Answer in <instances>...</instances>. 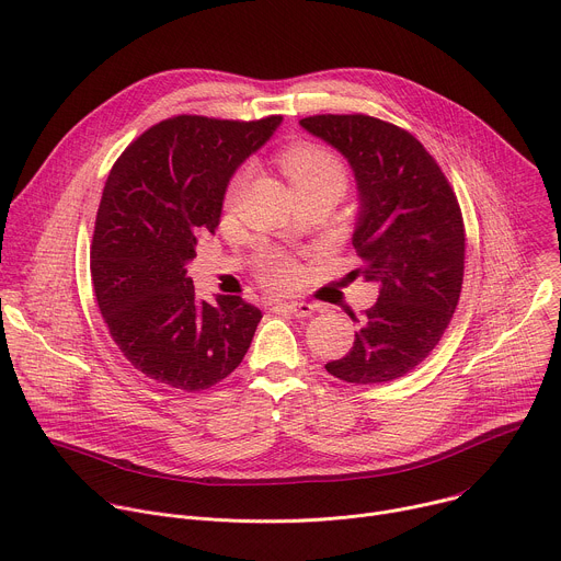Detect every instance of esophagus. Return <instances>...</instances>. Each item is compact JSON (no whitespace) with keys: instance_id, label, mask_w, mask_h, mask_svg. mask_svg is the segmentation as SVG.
Wrapping results in <instances>:
<instances>
[{"instance_id":"34e87169","label":"esophagus","mask_w":561,"mask_h":561,"mask_svg":"<svg viewBox=\"0 0 561 561\" xmlns=\"http://www.w3.org/2000/svg\"><path fill=\"white\" fill-rule=\"evenodd\" d=\"M277 308L284 310V312H290V314H295V317H308V314H312V310H314V306H312V304H306V301H286V304H279Z\"/></svg>"}]
</instances>
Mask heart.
<instances>
[{"instance_id": "b5f03b06", "label": "heart", "mask_w": 561, "mask_h": 561, "mask_svg": "<svg viewBox=\"0 0 561 561\" xmlns=\"http://www.w3.org/2000/svg\"><path fill=\"white\" fill-rule=\"evenodd\" d=\"M279 164L290 180L297 197L317 193V191H331L342 195L346 188V169L342 159L327 146H319L312 141H299L288 146L279 154ZM244 182V173H239L228 191L232 197L239 186ZM262 279L271 288L286 290L293 288L299 279V266L288 255H271L262 262Z\"/></svg>"}]
</instances>
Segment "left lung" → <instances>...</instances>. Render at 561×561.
I'll return each mask as SVG.
<instances>
[{
	"instance_id": "8db88e82",
	"label": "left lung",
	"mask_w": 561,
	"mask_h": 561,
	"mask_svg": "<svg viewBox=\"0 0 561 561\" xmlns=\"http://www.w3.org/2000/svg\"><path fill=\"white\" fill-rule=\"evenodd\" d=\"M299 124L337 148L355 173L353 247L364 266L348 277L379 284L353 348L327 370L351 383L404 377L439 344L463 282L466 234L457 195L435 157L409 130L370 115H312Z\"/></svg>"
}]
</instances>
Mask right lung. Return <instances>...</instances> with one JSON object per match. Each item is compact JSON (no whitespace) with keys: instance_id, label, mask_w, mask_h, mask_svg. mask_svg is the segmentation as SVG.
<instances>
[{"instance_id":"obj_1","label":"right lung","mask_w":561,"mask_h":561,"mask_svg":"<svg viewBox=\"0 0 561 561\" xmlns=\"http://www.w3.org/2000/svg\"><path fill=\"white\" fill-rule=\"evenodd\" d=\"M282 115L255 122L178 115L141 133L111 169L91 247L104 322L148 379L199 392L242 364L262 310L239 295L197 299L186 264L215 232L226 186Z\"/></svg>"}]
</instances>
